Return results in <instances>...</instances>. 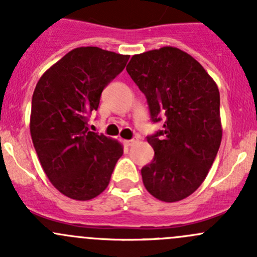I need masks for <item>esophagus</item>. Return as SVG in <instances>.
<instances>
[{"label": "esophagus", "mask_w": 257, "mask_h": 257, "mask_svg": "<svg viewBox=\"0 0 257 257\" xmlns=\"http://www.w3.org/2000/svg\"><path fill=\"white\" fill-rule=\"evenodd\" d=\"M137 142H138V139H131V141H124V144L126 145V147H132L133 144H136Z\"/></svg>", "instance_id": "esophagus-1"}]
</instances>
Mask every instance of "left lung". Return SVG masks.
Wrapping results in <instances>:
<instances>
[{"mask_svg":"<svg viewBox=\"0 0 257 257\" xmlns=\"http://www.w3.org/2000/svg\"><path fill=\"white\" fill-rule=\"evenodd\" d=\"M126 72L144 93L153 123L163 129L147 137L154 158L142 168L145 189L165 203L194 193L221 143L220 93L196 59L175 47L132 57Z\"/></svg>","mask_w":257,"mask_h":257,"instance_id":"1","label":"left lung"}]
</instances>
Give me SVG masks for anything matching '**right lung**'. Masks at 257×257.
I'll return each instance as SVG.
<instances>
[{
  "label": "right lung",
  "instance_id": "add662e5",
  "mask_svg": "<svg viewBox=\"0 0 257 257\" xmlns=\"http://www.w3.org/2000/svg\"><path fill=\"white\" fill-rule=\"evenodd\" d=\"M128 59L98 47L76 48L45 72L33 92L36 153L54 188L74 200L103 193L123 155L120 143L88 129V118Z\"/></svg>",
  "mask_w": 257,
  "mask_h": 257
}]
</instances>
